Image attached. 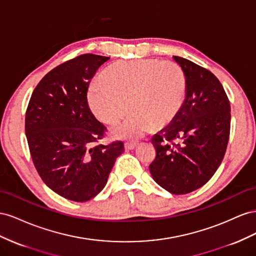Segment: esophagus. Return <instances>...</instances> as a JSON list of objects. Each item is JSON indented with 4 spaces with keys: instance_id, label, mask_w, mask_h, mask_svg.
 I'll return each mask as SVG.
<instances>
[{
    "instance_id": "1",
    "label": "esophagus",
    "mask_w": 256,
    "mask_h": 256,
    "mask_svg": "<svg viewBox=\"0 0 256 256\" xmlns=\"http://www.w3.org/2000/svg\"><path fill=\"white\" fill-rule=\"evenodd\" d=\"M124 147H126V150H133L137 147V144L136 142H126L124 144Z\"/></svg>"
}]
</instances>
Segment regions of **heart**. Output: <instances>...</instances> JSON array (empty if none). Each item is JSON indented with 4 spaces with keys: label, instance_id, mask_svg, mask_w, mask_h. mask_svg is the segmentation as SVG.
<instances>
[{
    "label": "heart",
    "instance_id": "1",
    "mask_svg": "<svg viewBox=\"0 0 256 256\" xmlns=\"http://www.w3.org/2000/svg\"><path fill=\"white\" fill-rule=\"evenodd\" d=\"M103 80H94L86 90L88 104L98 119L118 123L132 112L112 135L135 140L176 118L184 106L186 78L174 61L140 59L124 61L107 68Z\"/></svg>",
    "mask_w": 256,
    "mask_h": 256
}]
</instances>
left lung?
<instances>
[{
  "instance_id": "left-lung-1",
  "label": "left lung",
  "mask_w": 256,
  "mask_h": 256,
  "mask_svg": "<svg viewBox=\"0 0 256 256\" xmlns=\"http://www.w3.org/2000/svg\"><path fill=\"white\" fill-rule=\"evenodd\" d=\"M172 58L186 74V100L176 118L153 136L156 156L149 170L158 186L180 195L206 184L220 166L230 138V105L212 72Z\"/></svg>"
}]
</instances>
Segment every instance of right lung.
<instances>
[{
  "label": "right lung",
  "instance_id": "1",
  "mask_svg": "<svg viewBox=\"0 0 256 256\" xmlns=\"http://www.w3.org/2000/svg\"><path fill=\"white\" fill-rule=\"evenodd\" d=\"M110 58L82 54L50 70L36 86L26 114V135L36 170L54 192L86 202L107 184L124 151L122 142L98 144L106 128L91 112L86 90Z\"/></svg>",
  "mask_w": 256,
  "mask_h": 256
}]
</instances>
